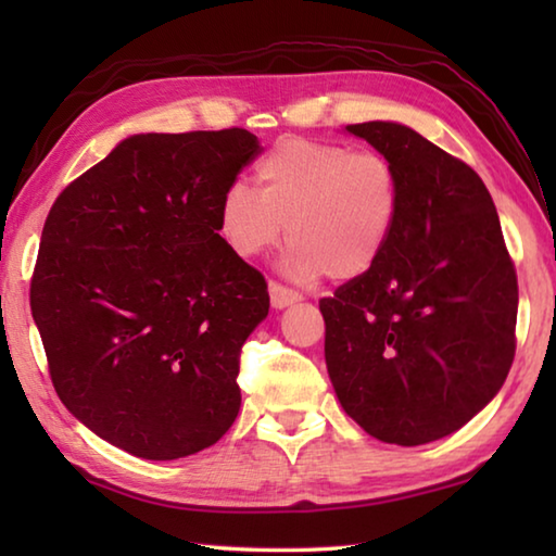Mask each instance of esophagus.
<instances>
[{
  "label": "esophagus",
  "instance_id": "1",
  "mask_svg": "<svg viewBox=\"0 0 556 556\" xmlns=\"http://www.w3.org/2000/svg\"><path fill=\"white\" fill-rule=\"evenodd\" d=\"M269 301L275 308H287L291 304H296V301H301V294L294 289L279 285V281H269Z\"/></svg>",
  "mask_w": 556,
  "mask_h": 556
}]
</instances>
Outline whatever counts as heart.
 Wrapping results in <instances>:
<instances>
[{
  "mask_svg": "<svg viewBox=\"0 0 556 556\" xmlns=\"http://www.w3.org/2000/svg\"><path fill=\"white\" fill-rule=\"evenodd\" d=\"M260 191L235 181L218 208L223 242L257 257L285 235V269L351 281L378 265L397 228L402 191L388 156L318 139H281L257 164Z\"/></svg>",
  "mask_w": 556,
  "mask_h": 556,
  "instance_id": "1",
  "label": "heart"
}]
</instances>
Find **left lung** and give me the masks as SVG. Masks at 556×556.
<instances>
[{"label": "left lung", "mask_w": 556, "mask_h": 556, "mask_svg": "<svg viewBox=\"0 0 556 556\" xmlns=\"http://www.w3.org/2000/svg\"><path fill=\"white\" fill-rule=\"evenodd\" d=\"M345 129L390 159L402 208L378 265L318 301L328 378L370 437L429 444L473 419L510 372L515 265L473 168L397 122Z\"/></svg>", "instance_id": "left-lung-1"}]
</instances>
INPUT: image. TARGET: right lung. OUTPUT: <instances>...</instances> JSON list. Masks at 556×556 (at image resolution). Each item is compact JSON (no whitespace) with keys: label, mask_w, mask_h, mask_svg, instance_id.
I'll return each instance as SVG.
<instances>
[{"label":"right lung","mask_w":556,"mask_h":556,"mask_svg":"<svg viewBox=\"0 0 556 556\" xmlns=\"http://www.w3.org/2000/svg\"><path fill=\"white\" fill-rule=\"evenodd\" d=\"M248 129L135 135L63 188L46 218L31 314L61 402L127 454L208 448L240 412V351L267 281L223 242Z\"/></svg>","instance_id":"add662e5"}]
</instances>
